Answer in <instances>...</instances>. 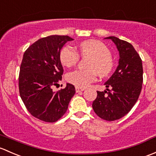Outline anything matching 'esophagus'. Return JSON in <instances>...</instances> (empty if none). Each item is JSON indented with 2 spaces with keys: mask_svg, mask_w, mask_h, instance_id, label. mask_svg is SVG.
<instances>
[{
  "mask_svg": "<svg viewBox=\"0 0 156 156\" xmlns=\"http://www.w3.org/2000/svg\"><path fill=\"white\" fill-rule=\"evenodd\" d=\"M84 91V89H82V88H79V87H76V93H80L81 91Z\"/></svg>",
  "mask_w": 156,
  "mask_h": 156,
  "instance_id": "34e87169",
  "label": "esophagus"
}]
</instances>
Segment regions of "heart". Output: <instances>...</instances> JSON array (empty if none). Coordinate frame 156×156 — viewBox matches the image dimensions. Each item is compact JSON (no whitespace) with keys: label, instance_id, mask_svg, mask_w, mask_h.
<instances>
[{"label":"heart","instance_id":"obj_1","mask_svg":"<svg viewBox=\"0 0 156 156\" xmlns=\"http://www.w3.org/2000/svg\"><path fill=\"white\" fill-rule=\"evenodd\" d=\"M79 53L82 58L89 57L87 68L89 70H76L66 75V80L79 88H85L97 79L98 74L105 77L112 73L114 61L109 48L101 41L91 40L79 45ZM61 63L67 67H73L78 63L80 55L73 47L66 46L60 52Z\"/></svg>","mask_w":156,"mask_h":156}]
</instances>
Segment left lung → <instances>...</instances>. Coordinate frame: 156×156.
<instances>
[{
	"instance_id": "8db88e82",
	"label": "left lung",
	"mask_w": 156,
	"mask_h": 156,
	"mask_svg": "<svg viewBox=\"0 0 156 156\" xmlns=\"http://www.w3.org/2000/svg\"><path fill=\"white\" fill-rule=\"evenodd\" d=\"M119 52V65L104 85L107 91H97L92 103L94 113L106 121L126 115L137 102L143 84L142 60L132 45L115 37H108Z\"/></svg>"
}]
</instances>
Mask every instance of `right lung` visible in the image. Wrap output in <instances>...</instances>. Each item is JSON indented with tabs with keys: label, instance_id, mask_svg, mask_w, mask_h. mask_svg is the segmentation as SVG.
Instances as JSON below:
<instances>
[{
	"label": "right lung",
	"instance_id": "add662e5",
	"mask_svg": "<svg viewBox=\"0 0 156 156\" xmlns=\"http://www.w3.org/2000/svg\"><path fill=\"white\" fill-rule=\"evenodd\" d=\"M69 36L51 35L38 40L25 50L19 76V94L28 112L35 118L55 122L66 113L76 90L67 83L65 89L54 91L63 74L60 52Z\"/></svg>",
	"mask_w": 156,
	"mask_h": 156
}]
</instances>
